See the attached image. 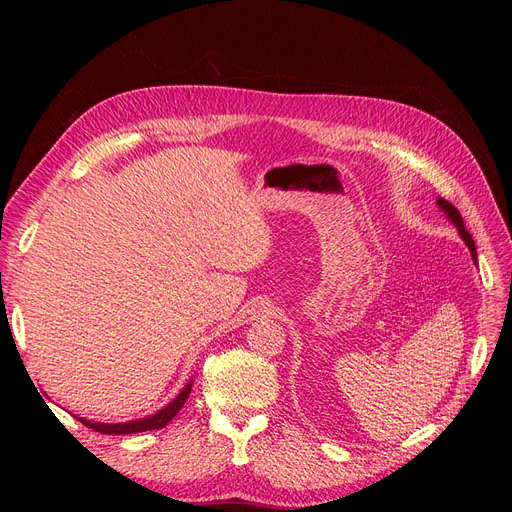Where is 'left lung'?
<instances>
[{
  "label": "left lung",
  "instance_id": "8db88e82",
  "mask_svg": "<svg viewBox=\"0 0 512 512\" xmlns=\"http://www.w3.org/2000/svg\"><path fill=\"white\" fill-rule=\"evenodd\" d=\"M438 205L442 207V211H446V213H448V218H451V222L459 228V235H461V239L468 243L470 252H472V256H474V260H476V245H474V241H472V235H470V232L466 230V226H463L461 213H459L451 203H448V200H444V198H438Z\"/></svg>",
  "mask_w": 512,
  "mask_h": 512
}]
</instances>
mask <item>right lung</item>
Here are the masks:
<instances>
[{
  "label": "right lung",
  "instance_id": "1",
  "mask_svg": "<svg viewBox=\"0 0 512 512\" xmlns=\"http://www.w3.org/2000/svg\"><path fill=\"white\" fill-rule=\"evenodd\" d=\"M192 391V382L185 386V389L173 399V404H168L166 408H162L158 414H153L149 418H141V421H130V423H115V425H108V423H91L85 421V418H79L83 425H87L89 429H94L98 433H108V436H126V433H138V431H151V429H162L166 423L173 421L177 416V412L183 408L185 399H188Z\"/></svg>",
  "mask_w": 512,
  "mask_h": 512
}]
</instances>
